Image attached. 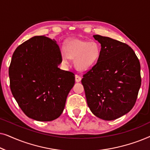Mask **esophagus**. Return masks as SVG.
<instances>
[{"instance_id":"obj_1","label":"esophagus","mask_w":150,"mask_h":150,"mask_svg":"<svg viewBox=\"0 0 150 150\" xmlns=\"http://www.w3.org/2000/svg\"><path fill=\"white\" fill-rule=\"evenodd\" d=\"M81 77L79 75H78V74H76L75 76V80H76V82H77V83H79V82H80L81 81Z\"/></svg>"}]
</instances>
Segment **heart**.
<instances>
[{"mask_svg": "<svg viewBox=\"0 0 150 150\" xmlns=\"http://www.w3.org/2000/svg\"><path fill=\"white\" fill-rule=\"evenodd\" d=\"M61 52L62 61L65 64L69 58L74 59V65L79 70H86L97 63L100 55L99 44L94 41L88 42L81 39L69 41Z\"/></svg>", "mask_w": 150, "mask_h": 150, "instance_id": "obj_1", "label": "heart"}]
</instances>
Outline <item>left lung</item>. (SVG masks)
Listing matches in <instances>:
<instances>
[{"label":"left lung","mask_w":150,"mask_h":150,"mask_svg":"<svg viewBox=\"0 0 150 150\" xmlns=\"http://www.w3.org/2000/svg\"><path fill=\"white\" fill-rule=\"evenodd\" d=\"M99 59L83 75L81 83L91 111L104 120H114L134 106L141 84V65L134 50L125 43L99 35Z\"/></svg>","instance_id":"8db88e82"}]
</instances>
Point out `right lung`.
Wrapping results in <instances>:
<instances>
[{"instance_id":"add662e5","label":"right lung","mask_w":150,"mask_h":150,"mask_svg":"<svg viewBox=\"0 0 150 150\" xmlns=\"http://www.w3.org/2000/svg\"><path fill=\"white\" fill-rule=\"evenodd\" d=\"M61 62L57 42L45 36H35L14 51L9 67L10 88L29 118L50 122L63 112L75 75L59 68Z\"/></svg>"}]
</instances>
